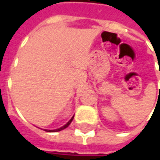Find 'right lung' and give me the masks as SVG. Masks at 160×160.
Listing matches in <instances>:
<instances>
[{
	"label": "right lung",
	"instance_id": "1",
	"mask_svg": "<svg viewBox=\"0 0 160 160\" xmlns=\"http://www.w3.org/2000/svg\"><path fill=\"white\" fill-rule=\"evenodd\" d=\"M73 118H74V117H73V118H71V119L69 120V121H68V123H67V124H66L65 126H63L62 127H60V128H58V129H55V130H49V131H48V130H46V131H47V132H58V131H61V130H63V129H65V128H67L68 126L70 125L71 122H72V120H73Z\"/></svg>",
	"mask_w": 160,
	"mask_h": 160
}]
</instances>
